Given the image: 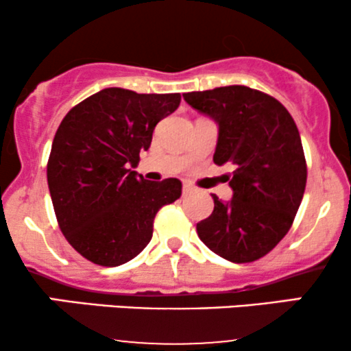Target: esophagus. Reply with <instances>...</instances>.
Wrapping results in <instances>:
<instances>
[{
    "label": "esophagus",
    "instance_id": "1",
    "mask_svg": "<svg viewBox=\"0 0 351 351\" xmlns=\"http://www.w3.org/2000/svg\"><path fill=\"white\" fill-rule=\"evenodd\" d=\"M195 191V188L191 186L189 183H183V195H189V193Z\"/></svg>",
    "mask_w": 351,
    "mask_h": 351
}]
</instances>
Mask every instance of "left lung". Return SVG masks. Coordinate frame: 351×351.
Here are the masks:
<instances>
[{
  "instance_id": "obj_1",
  "label": "left lung",
  "mask_w": 351,
  "mask_h": 351,
  "mask_svg": "<svg viewBox=\"0 0 351 351\" xmlns=\"http://www.w3.org/2000/svg\"><path fill=\"white\" fill-rule=\"evenodd\" d=\"M183 99L217 125L215 163L234 165L232 198L211 195L215 209L196 232L223 259L252 263L287 234L304 198L307 167L297 125L279 100L245 86Z\"/></svg>"
}]
</instances>
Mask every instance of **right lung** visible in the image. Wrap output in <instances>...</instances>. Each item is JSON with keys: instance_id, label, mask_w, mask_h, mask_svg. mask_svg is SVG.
Masks as SVG:
<instances>
[{"instance_id": "1", "label": "right lung", "mask_w": 351, "mask_h": 351, "mask_svg": "<svg viewBox=\"0 0 351 351\" xmlns=\"http://www.w3.org/2000/svg\"><path fill=\"white\" fill-rule=\"evenodd\" d=\"M180 100V94L108 87L60 122L47 184L60 231L90 263L115 267L138 256L150 243L158 209L181 196L180 180L148 181L134 170L156 123Z\"/></svg>"}]
</instances>
